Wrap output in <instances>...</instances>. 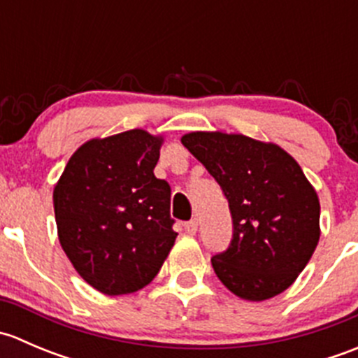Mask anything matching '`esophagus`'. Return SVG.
<instances>
[{
	"label": "esophagus",
	"mask_w": 358,
	"mask_h": 358,
	"mask_svg": "<svg viewBox=\"0 0 358 358\" xmlns=\"http://www.w3.org/2000/svg\"><path fill=\"white\" fill-rule=\"evenodd\" d=\"M197 225H199L197 220H190V222H187L185 225H183V229H185V232L189 234V236H194V234L197 232Z\"/></svg>",
	"instance_id": "1"
}]
</instances>
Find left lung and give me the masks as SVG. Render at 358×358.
I'll return each mask as SVG.
<instances>
[{
    "mask_svg": "<svg viewBox=\"0 0 358 358\" xmlns=\"http://www.w3.org/2000/svg\"><path fill=\"white\" fill-rule=\"evenodd\" d=\"M182 143L218 182L234 236L211 265L223 286L248 301L286 291L320 237V204L294 157L279 145L222 131H192Z\"/></svg>",
    "mask_w": 358,
    "mask_h": 358,
    "instance_id": "1",
    "label": "left lung"
}]
</instances>
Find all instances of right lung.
<instances>
[{
	"label": "right lung",
	"instance_id": "obj_1",
	"mask_svg": "<svg viewBox=\"0 0 358 358\" xmlns=\"http://www.w3.org/2000/svg\"><path fill=\"white\" fill-rule=\"evenodd\" d=\"M162 142L145 129L88 140L53 189L60 246L103 294L152 282L178 236L169 215L171 189L154 175Z\"/></svg>",
	"mask_w": 358,
	"mask_h": 358
}]
</instances>
